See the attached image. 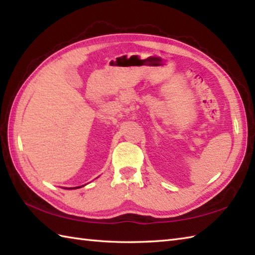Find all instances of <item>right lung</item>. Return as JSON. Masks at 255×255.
<instances>
[{
  "mask_svg": "<svg viewBox=\"0 0 255 255\" xmlns=\"http://www.w3.org/2000/svg\"><path fill=\"white\" fill-rule=\"evenodd\" d=\"M74 188H79V187H74Z\"/></svg>",
  "mask_w": 255,
  "mask_h": 255,
  "instance_id": "obj_1",
  "label": "right lung"
}]
</instances>
